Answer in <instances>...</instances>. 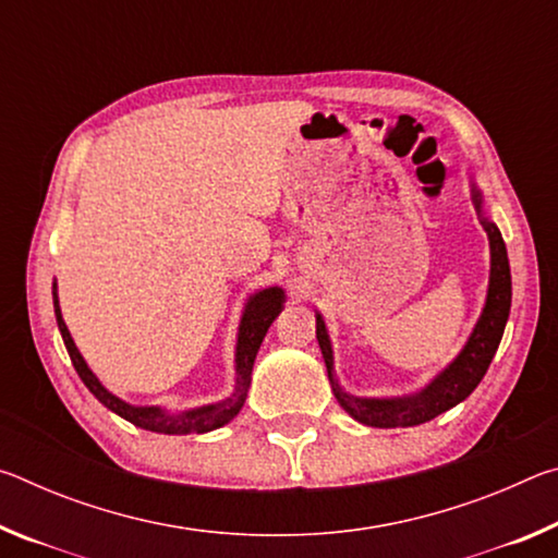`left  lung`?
Instances as JSON below:
<instances>
[{"instance_id":"obj_1","label":"left lung","mask_w":558,"mask_h":558,"mask_svg":"<svg viewBox=\"0 0 558 558\" xmlns=\"http://www.w3.org/2000/svg\"><path fill=\"white\" fill-rule=\"evenodd\" d=\"M472 202H475V209L480 214V219H483L489 239V286L485 307L475 329H472V335L468 337L465 347L460 349V354L452 359L426 389L411 396H399V399H362V396L347 393L335 376L332 344H329L325 319L317 313V342L319 349H323L335 399L354 421L364 423V426L409 428L433 421L436 415L446 413L460 401H465L468 396L477 389V384L483 381L487 366L493 362L499 339L505 335L509 305H512V276H509V260L502 233H499L497 226L483 214V192H480L475 184H472Z\"/></svg>"}]
</instances>
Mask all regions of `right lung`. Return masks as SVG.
<instances>
[{"instance_id": "1", "label": "right lung", "mask_w": 558, "mask_h": 558, "mask_svg": "<svg viewBox=\"0 0 558 558\" xmlns=\"http://www.w3.org/2000/svg\"><path fill=\"white\" fill-rule=\"evenodd\" d=\"M282 302H286V292L282 288H266L251 295L248 302H245L241 325H239V342H235V386L233 393L229 399H223L219 403H209L202 405V409H192V411H182V413H167L159 405H132L128 401L118 399L116 393H110L106 386L98 381V376L88 369L86 359L81 356L78 347H75L73 337L65 327L63 317H61V307H59V292H56V280H53V313H56V323H59L63 344L69 349V356L78 372L81 381L88 386V391L96 396V399L110 409L112 413H118L120 418L130 421L132 426L153 430V433H165V436H192V433H209L226 426V423L233 421L239 411L243 409L245 396H248V386H251V372H253V362H256V354L260 349L263 337H266L268 327L272 325V319L280 315Z\"/></svg>"}]
</instances>
